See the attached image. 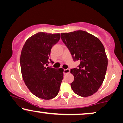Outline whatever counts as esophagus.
<instances>
[{
    "label": "esophagus",
    "mask_w": 123,
    "mask_h": 123,
    "mask_svg": "<svg viewBox=\"0 0 123 123\" xmlns=\"http://www.w3.org/2000/svg\"><path fill=\"white\" fill-rule=\"evenodd\" d=\"M70 73V70L69 69H64L63 70V74H68Z\"/></svg>",
    "instance_id": "esophagus-1"
}]
</instances>
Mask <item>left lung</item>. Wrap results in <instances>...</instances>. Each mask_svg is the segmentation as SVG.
<instances>
[{
	"mask_svg": "<svg viewBox=\"0 0 123 123\" xmlns=\"http://www.w3.org/2000/svg\"><path fill=\"white\" fill-rule=\"evenodd\" d=\"M61 39L71 54L74 61H79L78 68L70 70L74 80L73 91L81 97H88L102 85L107 68V57L98 38L83 30L61 33Z\"/></svg>",
	"mask_w": 123,
	"mask_h": 123,
	"instance_id": "obj_1",
	"label": "left lung"
}]
</instances>
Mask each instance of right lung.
I'll return each mask as SVG.
<instances>
[{
    "label": "right lung",
    "instance_id": "right-lung-1",
    "mask_svg": "<svg viewBox=\"0 0 123 123\" xmlns=\"http://www.w3.org/2000/svg\"><path fill=\"white\" fill-rule=\"evenodd\" d=\"M60 39V34L38 32L29 37L22 49L20 64L23 80L31 92L40 98L50 99L59 92L63 69L47 66L52 47Z\"/></svg>",
    "mask_w": 123,
    "mask_h": 123
}]
</instances>
